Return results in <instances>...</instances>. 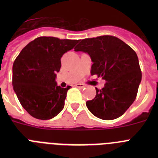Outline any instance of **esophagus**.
<instances>
[{
  "label": "esophagus",
  "mask_w": 158,
  "mask_h": 158,
  "mask_svg": "<svg viewBox=\"0 0 158 158\" xmlns=\"http://www.w3.org/2000/svg\"><path fill=\"white\" fill-rule=\"evenodd\" d=\"M76 87H77V88H85V85H83V84H81V83H79V84H77L76 85Z\"/></svg>",
  "instance_id": "obj_1"
}]
</instances>
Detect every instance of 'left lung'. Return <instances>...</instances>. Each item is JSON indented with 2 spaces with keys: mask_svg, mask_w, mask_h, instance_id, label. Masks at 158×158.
Listing matches in <instances>:
<instances>
[{
  "mask_svg": "<svg viewBox=\"0 0 158 158\" xmlns=\"http://www.w3.org/2000/svg\"><path fill=\"white\" fill-rule=\"evenodd\" d=\"M75 51L88 53L93 64L91 74L106 81L96 95L86 102L95 116L111 120L123 115L133 104L142 80L136 53L118 38L102 35L81 40Z\"/></svg>",
  "mask_w": 158,
  "mask_h": 158,
  "instance_id": "obj_1",
  "label": "left lung"
}]
</instances>
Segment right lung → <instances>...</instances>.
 <instances>
[{
    "instance_id": "1",
    "label": "right lung",
    "mask_w": 158,
    "mask_h": 158,
    "mask_svg": "<svg viewBox=\"0 0 158 158\" xmlns=\"http://www.w3.org/2000/svg\"><path fill=\"white\" fill-rule=\"evenodd\" d=\"M79 40L41 36L20 51L12 66V85L22 107L34 118L51 119L63 109L67 91L55 82L61 58Z\"/></svg>"
}]
</instances>
